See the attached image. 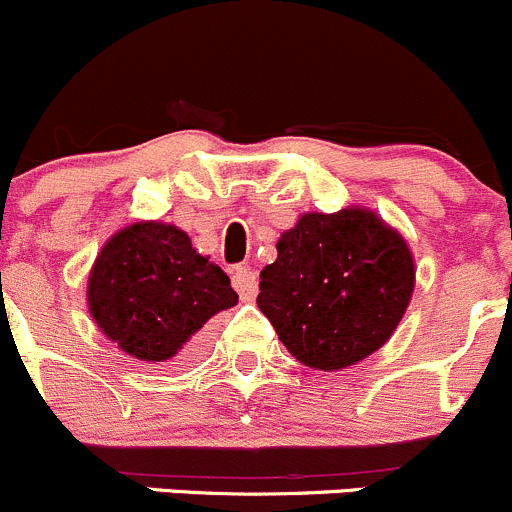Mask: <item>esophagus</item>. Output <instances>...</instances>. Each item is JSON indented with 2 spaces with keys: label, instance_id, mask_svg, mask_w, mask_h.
Returning <instances> with one entry per match:
<instances>
[{
  "label": "esophagus",
  "instance_id": "obj_1",
  "mask_svg": "<svg viewBox=\"0 0 512 512\" xmlns=\"http://www.w3.org/2000/svg\"><path fill=\"white\" fill-rule=\"evenodd\" d=\"M234 288L239 291L241 301H254L256 291H258V281L254 268L249 266H239L234 271Z\"/></svg>",
  "mask_w": 512,
  "mask_h": 512
}]
</instances>
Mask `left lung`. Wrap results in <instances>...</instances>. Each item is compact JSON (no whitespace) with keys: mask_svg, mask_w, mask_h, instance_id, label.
Returning <instances> with one entry per match:
<instances>
[{"mask_svg":"<svg viewBox=\"0 0 512 512\" xmlns=\"http://www.w3.org/2000/svg\"><path fill=\"white\" fill-rule=\"evenodd\" d=\"M276 251L256 303L308 368L338 371L368 358L411 303L416 263L406 239L361 206L303 214Z\"/></svg>","mask_w":512,"mask_h":512,"instance_id":"1","label":"left lung"}]
</instances>
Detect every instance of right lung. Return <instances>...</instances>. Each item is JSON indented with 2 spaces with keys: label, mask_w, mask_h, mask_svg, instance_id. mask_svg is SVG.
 Wrapping results in <instances>:
<instances>
[{
  "label": "right lung",
  "mask_w": 512,
  "mask_h": 512,
  "mask_svg": "<svg viewBox=\"0 0 512 512\" xmlns=\"http://www.w3.org/2000/svg\"><path fill=\"white\" fill-rule=\"evenodd\" d=\"M239 296L229 276L174 224L136 221L116 231L86 283L89 313L109 341L146 363L174 358Z\"/></svg>",
  "instance_id": "right-lung-1"
}]
</instances>
